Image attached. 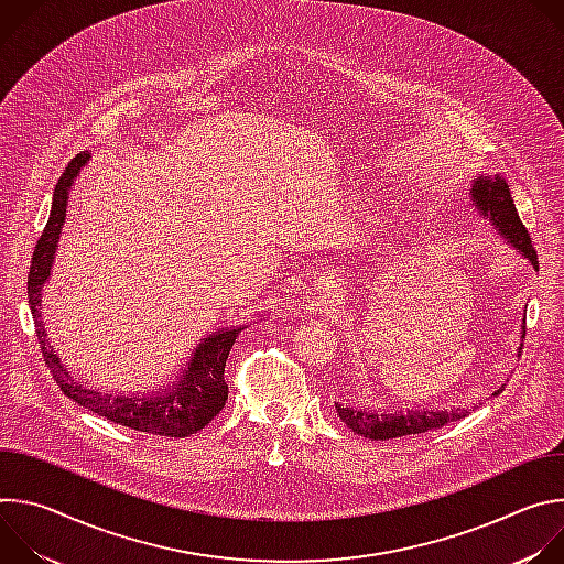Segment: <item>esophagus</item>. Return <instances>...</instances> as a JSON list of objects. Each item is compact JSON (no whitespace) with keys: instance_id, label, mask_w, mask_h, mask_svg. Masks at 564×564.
Returning <instances> with one entry per match:
<instances>
[{"instance_id":"esophagus-1","label":"esophagus","mask_w":564,"mask_h":564,"mask_svg":"<svg viewBox=\"0 0 564 564\" xmlns=\"http://www.w3.org/2000/svg\"><path fill=\"white\" fill-rule=\"evenodd\" d=\"M318 285L324 288V290H333V288H337V285H335V281H330L328 276H326V279H321V283H318Z\"/></svg>"}]
</instances>
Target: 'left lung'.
Segmentation results:
<instances>
[{
    "label": "left lung",
    "mask_w": 564,
    "mask_h": 564,
    "mask_svg": "<svg viewBox=\"0 0 564 564\" xmlns=\"http://www.w3.org/2000/svg\"><path fill=\"white\" fill-rule=\"evenodd\" d=\"M470 203L477 209V214L481 218H487L489 225L498 231V236L505 240L507 246H511L513 250H518L535 270H538V254L531 246V238L527 227L522 225L509 185L507 181L496 174V176H477L473 181L470 187ZM524 330V326H522ZM524 339V333H522ZM522 350V344L518 348V352ZM507 383H502L498 392L505 390ZM335 409L341 417V422L357 435L368 437V440H392V437H404V435H420L426 431H435L442 429L451 422H457L462 417H466L468 411L464 409H444V411H435V409H424V411H375V409H352V406H344L341 401H335Z\"/></svg>",
    "instance_id": "1"
}]
</instances>
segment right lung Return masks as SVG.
I'll return each instance as SVG.
<instances>
[{"mask_svg": "<svg viewBox=\"0 0 564 564\" xmlns=\"http://www.w3.org/2000/svg\"><path fill=\"white\" fill-rule=\"evenodd\" d=\"M91 153H79L75 160H70V165L57 181L53 192L51 216L37 240L29 272V305L35 318L44 361L48 364L62 392L77 401L83 409H89L113 424L129 426L140 433L189 437L205 429L223 411L227 401L225 361L236 337L240 335V330H246V326L238 324L229 328H218L216 333L203 337L196 344L189 361L183 364L181 375H176L174 381L165 383L163 388H153L149 392L135 394L102 392L100 388H89L83 381H77L59 361L55 348L46 337L42 321V290L44 283L51 279L62 225L66 220L68 194L73 189L75 178L87 167Z\"/></svg>", "mask_w": 564, "mask_h": 564, "instance_id": "add662e5", "label": "right lung"}]
</instances>
